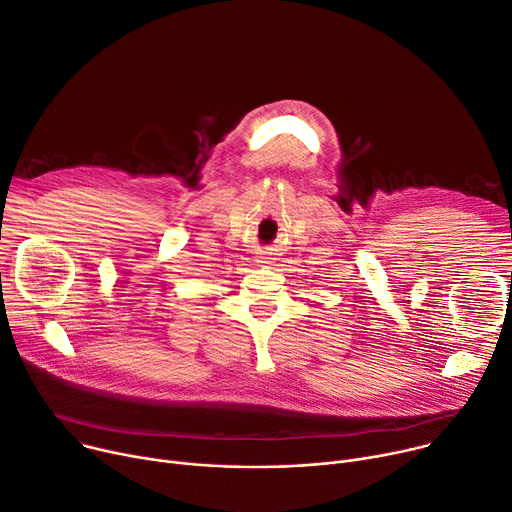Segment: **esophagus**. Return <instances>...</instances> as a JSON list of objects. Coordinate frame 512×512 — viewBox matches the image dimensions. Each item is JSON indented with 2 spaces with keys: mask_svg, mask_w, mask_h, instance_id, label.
<instances>
[{
  "mask_svg": "<svg viewBox=\"0 0 512 512\" xmlns=\"http://www.w3.org/2000/svg\"><path fill=\"white\" fill-rule=\"evenodd\" d=\"M257 263H259V265H269V263H271L269 253H261V255L257 257Z\"/></svg>",
  "mask_w": 512,
  "mask_h": 512,
  "instance_id": "34e87169",
  "label": "esophagus"
}]
</instances>
